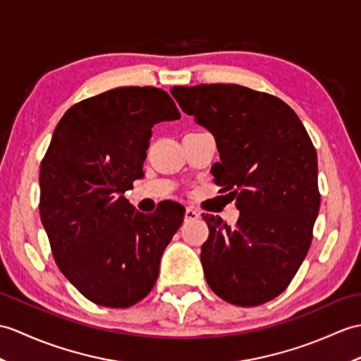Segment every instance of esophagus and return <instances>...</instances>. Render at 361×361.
Wrapping results in <instances>:
<instances>
[{
  "label": "esophagus",
  "instance_id": "1",
  "mask_svg": "<svg viewBox=\"0 0 361 361\" xmlns=\"http://www.w3.org/2000/svg\"><path fill=\"white\" fill-rule=\"evenodd\" d=\"M198 219H200V214L195 211V209H192V207L186 209V214H184V220L192 221V220H198Z\"/></svg>",
  "mask_w": 361,
  "mask_h": 361
}]
</instances>
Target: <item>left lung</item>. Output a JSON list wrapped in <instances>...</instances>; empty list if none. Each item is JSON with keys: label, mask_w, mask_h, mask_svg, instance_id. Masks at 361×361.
Wrapping results in <instances>:
<instances>
[{"label": "left lung", "mask_w": 361, "mask_h": 361, "mask_svg": "<svg viewBox=\"0 0 361 361\" xmlns=\"http://www.w3.org/2000/svg\"><path fill=\"white\" fill-rule=\"evenodd\" d=\"M184 114L212 133L215 181L229 190L235 228L204 215L206 281L220 298L258 306L288 288L312 241L320 209L317 152L297 114L274 95L238 85L175 86Z\"/></svg>", "instance_id": "left-lung-1"}]
</instances>
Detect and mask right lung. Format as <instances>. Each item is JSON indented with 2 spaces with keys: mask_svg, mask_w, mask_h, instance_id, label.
Masks as SVG:
<instances>
[{
  "mask_svg": "<svg viewBox=\"0 0 361 361\" xmlns=\"http://www.w3.org/2000/svg\"><path fill=\"white\" fill-rule=\"evenodd\" d=\"M180 116L163 89L116 87L72 106L54 130L39 169L41 223L63 275L99 306L145 298L183 223L178 203L146 215L123 195L142 177L154 124Z\"/></svg>",
  "mask_w": 361,
  "mask_h": 361,
  "instance_id": "obj_1",
  "label": "right lung"
}]
</instances>
